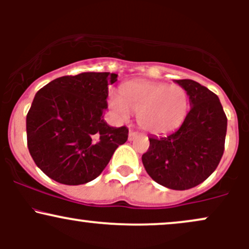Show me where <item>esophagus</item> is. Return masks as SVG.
I'll list each match as a JSON object with an SVG mask.
<instances>
[{
	"mask_svg": "<svg viewBox=\"0 0 249 249\" xmlns=\"http://www.w3.org/2000/svg\"><path fill=\"white\" fill-rule=\"evenodd\" d=\"M137 136H138V133L134 132V131H130V132H128V141H133Z\"/></svg>",
	"mask_w": 249,
	"mask_h": 249,
	"instance_id": "34e87169",
	"label": "esophagus"
}]
</instances>
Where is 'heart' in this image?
<instances>
[{
  "mask_svg": "<svg viewBox=\"0 0 249 249\" xmlns=\"http://www.w3.org/2000/svg\"><path fill=\"white\" fill-rule=\"evenodd\" d=\"M108 107L119 118L126 121L131 112L138 115V124L152 134L176 130L186 118L190 98L179 84L138 81L126 83L122 95L111 92Z\"/></svg>",
  "mask_w": 249,
  "mask_h": 249,
  "instance_id": "1",
  "label": "heart"
}]
</instances>
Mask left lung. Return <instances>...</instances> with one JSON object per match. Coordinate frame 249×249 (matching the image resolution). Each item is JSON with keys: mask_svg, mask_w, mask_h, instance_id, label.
Segmentation results:
<instances>
[{"mask_svg": "<svg viewBox=\"0 0 249 249\" xmlns=\"http://www.w3.org/2000/svg\"><path fill=\"white\" fill-rule=\"evenodd\" d=\"M190 97V111L178 130L148 137L142 160L154 181L171 190L198 186L218 167L225 150L227 117L218 96L192 79H178Z\"/></svg>", "mask_w": 249, "mask_h": 249, "instance_id": "left-lung-1", "label": "left lung"}]
</instances>
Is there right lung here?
<instances>
[{"label": "right lung", "instance_id": "add662e5", "mask_svg": "<svg viewBox=\"0 0 249 249\" xmlns=\"http://www.w3.org/2000/svg\"><path fill=\"white\" fill-rule=\"evenodd\" d=\"M117 77L63 76L37 91L27 115V142L35 164L49 178L64 185L87 184L127 141L126 126L111 127L103 118L108 85Z\"/></svg>", "mask_w": 249, "mask_h": 249}]
</instances>
